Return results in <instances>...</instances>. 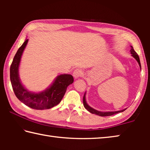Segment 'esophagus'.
I'll use <instances>...</instances> for the list:
<instances>
[{"label":"esophagus","instance_id":"esophagus-1","mask_svg":"<svg viewBox=\"0 0 150 150\" xmlns=\"http://www.w3.org/2000/svg\"><path fill=\"white\" fill-rule=\"evenodd\" d=\"M73 75L75 79H78L79 77H80L82 75V72H81V70L77 69H75L74 71H73Z\"/></svg>","mask_w":150,"mask_h":150}]
</instances>
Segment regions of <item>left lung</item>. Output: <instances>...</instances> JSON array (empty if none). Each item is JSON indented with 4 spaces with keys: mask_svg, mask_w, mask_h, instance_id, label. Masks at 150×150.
Here are the masks:
<instances>
[{
    "mask_svg": "<svg viewBox=\"0 0 150 150\" xmlns=\"http://www.w3.org/2000/svg\"><path fill=\"white\" fill-rule=\"evenodd\" d=\"M131 47V50H130V53L132 56L135 58L136 59L137 62H138V64L139 65V67H140V69H141V64H140V61H139V58L138 55L137 54V53L134 51V48L132 46H130ZM83 105H84L85 108L87 109V110L90 112L92 114H95V115H98V116H112V115H115V114H117L119 112H123L126 110V108L125 109H123V110H119V111H115V112H100V111H98L95 110V109H94L93 108H91L90 106L88 105V104L86 102V99H85V93L84 95V96H83Z\"/></svg>",
    "mask_w": 150,
    "mask_h": 150,
    "instance_id": "1",
    "label": "left lung"
}]
</instances>
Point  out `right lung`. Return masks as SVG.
I'll return each instance as SVG.
<instances>
[{
	"label": "right lung",
	"mask_w": 150,
	"mask_h": 150,
	"mask_svg": "<svg viewBox=\"0 0 150 150\" xmlns=\"http://www.w3.org/2000/svg\"><path fill=\"white\" fill-rule=\"evenodd\" d=\"M28 42L26 39L18 50L10 69V77L15 95L25 105L36 110L49 109L58 105L64 96L67 88L73 83L71 75L62 74L55 78L52 85L47 89L40 93L28 91L20 82L18 68L24 50Z\"/></svg>",
	"instance_id": "obj_1"
}]
</instances>
